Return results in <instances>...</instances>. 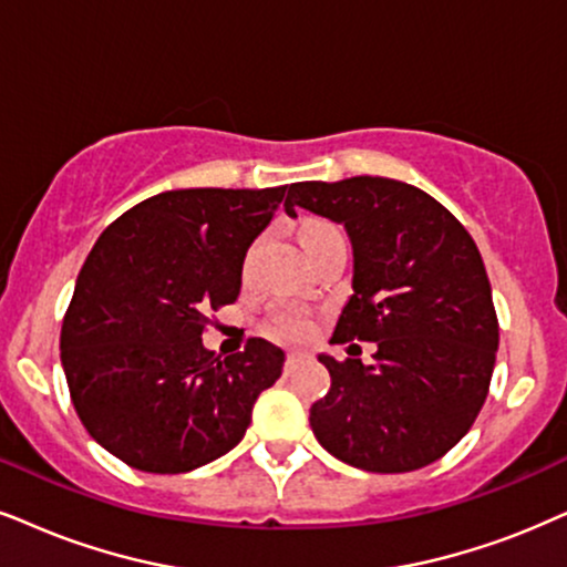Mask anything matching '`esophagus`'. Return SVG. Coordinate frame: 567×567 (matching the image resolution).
<instances>
[{
	"mask_svg": "<svg viewBox=\"0 0 567 567\" xmlns=\"http://www.w3.org/2000/svg\"><path fill=\"white\" fill-rule=\"evenodd\" d=\"M306 353H300V350H290L288 353V361H285V371H292L298 367V363H303L306 361Z\"/></svg>",
	"mask_w": 567,
	"mask_h": 567,
	"instance_id": "34e87169",
	"label": "esophagus"
}]
</instances>
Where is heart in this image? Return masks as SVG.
Segmentation results:
<instances>
[{
  "label": "heart",
  "mask_w": 567,
  "mask_h": 567,
  "mask_svg": "<svg viewBox=\"0 0 567 567\" xmlns=\"http://www.w3.org/2000/svg\"><path fill=\"white\" fill-rule=\"evenodd\" d=\"M329 230H334V227L327 225V221L311 219V221H306V225H303V233H300V238L306 240V238H313V235L329 233ZM275 329L285 337H303V334H308V319L298 311H285L275 319Z\"/></svg>",
  "instance_id": "1"
}]
</instances>
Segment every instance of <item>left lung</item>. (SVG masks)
<instances>
[{
    "label": "left lung",
    "mask_w": 567,
    "mask_h": 567,
    "mask_svg": "<svg viewBox=\"0 0 567 567\" xmlns=\"http://www.w3.org/2000/svg\"><path fill=\"white\" fill-rule=\"evenodd\" d=\"M346 227L353 296L332 342H377L374 363L321 353L332 386L311 405L313 434L337 461L405 474L440 461L474 426L499 346L482 254L440 200L390 177L292 183L285 212Z\"/></svg>",
    "instance_id": "obj_1"
}]
</instances>
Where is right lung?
Returning <instances> with one entry per match:
<instances>
[{
  "label": "right lung",
  "instance_id": "1",
  "mask_svg": "<svg viewBox=\"0 0 567 567\" xmlns=\"http://www.w3.org/2000/svg\"><path fill=\"white\" fill-rule=\"evenodd\" d=\"M285 188L164 190L99 235L62 321L70 398L85 432L146 474H185L230 453L285 353L204 348L206 313L240 296L246 254Z\"/></svg>",
  "mask_w": 567,
  "mask_h": 567
}]
</instances>
